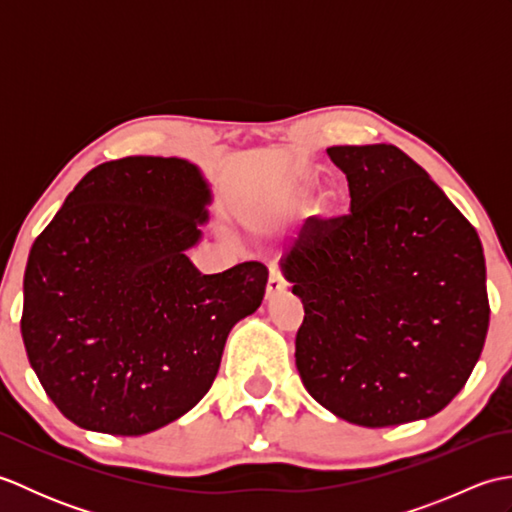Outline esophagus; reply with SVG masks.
<instances>
[{"mask_svg": "<svg viewBox=\"0 0 512 512\" xmlns=\"http://www.w3.org/2000/svg\"><path fill=\"white\" fill-rule=\"evenodd\" d=\"M288 290V281L286 277L281 275V270L273 268L270 270V277H268V286H266V299H275L279 297L281 292Z\"/></svg>", "mask_w": 512, "mask_h": 512, "instance_id": "esophagus-1", "label": "esophagus"}]
</instances>
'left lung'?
Instances as JSON below:
<instances>
[{"mask_svg": "<svg viewBox=\"0 0 512 512\" xmlns=\"http://www.w3.org/2000/svg\"><path fill=\"white\" fill-rule=\"evenodd\" d=\"M328 156L347 178L350 213L310 217L284 259L306 312L295 339L303 387L361 427L436 416L486 341L480 237L398 147L341 145Z\"/></svg>", "mask_w": 512, "mask_h": 512, "instance_id": "left-lung-1", "label": "left lung"}]
</instances>
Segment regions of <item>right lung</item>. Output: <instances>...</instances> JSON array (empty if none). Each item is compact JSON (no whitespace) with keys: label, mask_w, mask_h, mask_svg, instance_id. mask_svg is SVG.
I'll use <instances>...</instances> for the list:
<instances>
[{"label":"right lung","mask_w":512,"mask_h":512,"mask_svg":"<svg viewBox=\"0 0 512 512\" xmlns=\"http://www.w3.org/2000/svg\"><path fill=\"white\" fill-rule=\"evenodd\" d=\"M209 187L180 158L94 167L30 248L21 336L39 383L81 429L143 436L211 389L233 325L262 306L268 268L202 275Z\"/></svg>","instance_id":"right-lung-1"}]
</instances>
